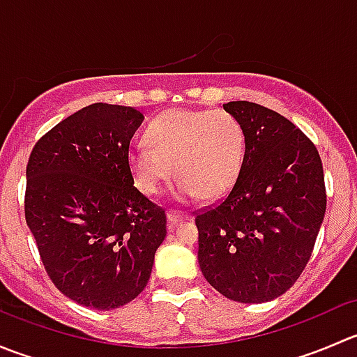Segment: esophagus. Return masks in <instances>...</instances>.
<instances>
[{
	"label": "esophagus",
	"instance_id": "esophagus-1",
	"mask_svg": "<svg viewBox=\"0 0 357 357\" xmlns=\"http://www.w3.org/2000/svg\"><path fill=\"white\" fill-rule=\"evenodd\" d=\"M185 219H188V214H185V212L174 211V208L167 211V222H169V226L179 225V222L185 221Z\"/></svg>",
	"mask_w": 357,
	"mask_h": 357
}]
</instances>
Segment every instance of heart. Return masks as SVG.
Masks as SVG:
<instances>
[{
    "label": "heart",
    "instance_id": "heart-1",
    "mask_svg": "<svg viewBox=\"0 0 357 357\" xmlns=\"http://www.w3.org/2000/svg\"><path fill=\"white\" fill-rule=\"evenodd\" d=\"M146 142L128 152L129 171L145 195L160 192L174 164L178 199L218 200L235 186L245 160V129L228 110L164 112L146 128Z\"/></svg>",
    "mask_w": 357,
    "mask_h": 357
}]
</instances>
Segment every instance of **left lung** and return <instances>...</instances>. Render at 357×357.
<instances>
[{
    "label": "left lung",
    "instance_id": "1",
    "mask_svg": "<svg viewBox=\"0 0 357 357\" xmlns=\"http://www.w3.org/2000/svg\"><path fill=\"white\" fill-rule=\"evenodd\" d=\"M247 136L235 186L195 212L202 275L243 304L280 297L304 271L326 211L321 157L278 112L252 102L225 103Z\"/></svg>",
    "mask_w": 357,
    "mask_h": 357
}]
</instances>
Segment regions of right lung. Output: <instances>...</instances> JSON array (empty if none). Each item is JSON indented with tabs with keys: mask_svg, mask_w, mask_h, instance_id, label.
Here are the masks:
<instances>
[{
	"mask_svg": "<svg viewBox=\"0 0 357 357\" xmlns=\"http://www.w3.org/2000/svg\"><path fill=\"white\" fill-rule=\"evenodd\" d=\"M143 115L93 103L50 129L29 155L24 211L63 295L100 311L138 297L167 235L165 211L135 186L129 143Z\"/></svg>",
	"mask_w": 357,
	"mask_h": 357,
	"instance_id": "obj_1",
	"label": "right lung"
}]
</instances>
